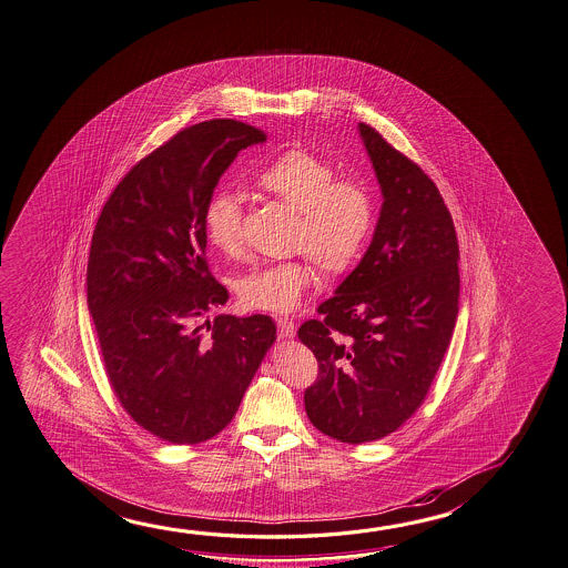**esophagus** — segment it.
Listing matches in <instances>:
<instances>
[{"mask_svg":"<svg viewBox=\"0 0 568 568\" xmlns=\"http://www.w3.org/2000/svg\"><path fill=\"white\" fill-rule=\"evenodd\" d=\"M276 324H278V334L282 338H292L296 334V324L288 316H276Z\"/></svg>","mask_w":568,"mask_h":568,"instance_id":"obj_1","label":"esophagus"}]
</instances>
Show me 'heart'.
Listing matches in <instances>:
<instances>
[{
	"instance_id": "b5f03b06",
	"label": "heart",
	"mask_w": 568,
	"mask_h": 568,
	"mask_svg": "<svg viewBox=\"0 0 568 568\" xmlns=\"http://www.w3.org/2000/svg\"><path fill=\"white\" fill-rule=\"evenodd\" d=\"M336 175L331 160L302 148L280 154L260 172L258 186L298 212L292 247L304 256L247 272L240 280V296L247 308H298L318 280L308 256L328 274H342L361 256L374 226V197L361 180ZM204 227L212 246L226 256H240L244 250L240 194L227 187L214 192L207 200Z\"/></svg>"
}]
</instances>
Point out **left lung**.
<instances>
[{"mask_svg": "<svg viewBox=\"0 0 568 568\" xmlns=\"http://www.w3.org/2000/svg\"><path fill=\"white\" fill-rule=\"evenodd\" d=\"M358 128L381 182V217L361 264L298 331L318 361L304 393L310 423L348 444L381 440L420 408L460 294L458 240L438 187L372 125Z\"/></svg>", "mask_w": 568, "mask_h": 568, "instance_id": "obj_1", "label": "left lung"}]
</instances>
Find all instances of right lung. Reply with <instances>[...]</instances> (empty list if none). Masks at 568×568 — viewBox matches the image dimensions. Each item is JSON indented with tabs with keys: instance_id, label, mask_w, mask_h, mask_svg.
<instances>
[{
	"instance_id": "1",
	"label": "right lung",
	"mask_w": 568,
	"mask_h": 568,
	"mask_svg": "<svg viewBox=\"0 0 568 568\" xmlns=\"http://www.w3.org/2000/svg\"><path fill=\"white\" fill-rule=\"evenodd\" d=\"M264 140L236 120L184 128L122 178L93 227L88 308L108 381L165 443L224 430L276 341L264 314L202 322L227 300L207 268V200L237 152Z\"/></svg>"
}]
</instances>
